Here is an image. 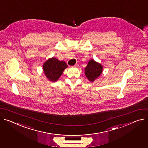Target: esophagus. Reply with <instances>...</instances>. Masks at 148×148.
I'll use <instances>...</instances> for the list:
<instances>
[{
    "label": "esophagus",
    "instance_id": "1",
    "mask_svg": "<svg viewBox=\"0 0 148 148\" xmlns=\"http://www.w3.org/2000/svg\"><path fill=\"white\" fill-rule=\"evenodd\" d=\"M78 65L77 64H75L74 65H73V67H77V66H78Z\"/></svg>",
    "mask_w": 148,
    "mask_h": 148
}]
</instances>
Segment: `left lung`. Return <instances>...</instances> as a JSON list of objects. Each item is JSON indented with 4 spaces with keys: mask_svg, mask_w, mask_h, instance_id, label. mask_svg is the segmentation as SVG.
I'll use <instances>...</instances> for the list:
<instances>
[{
    "mask_svg": "<svg viewBox=\"0 0 148 148\" xmlns=\"http://www.w3.org/2000/svg\"><path fill=\"white\" fill-rule=\"evenodd\" d=\"M102 71V65L100 63L96 62L92 59L88 61V64L85 69L84 72L86 76L89 81L93 82L101 74Z\"/></svg>",
    "mask_w": 148,
    "mask_h": 148,
    "instance_id": "obj_1",
    "label": "left lung"
}]
</instances>
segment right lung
I'll return each instance as SVG.
<instances>
[{"label":"right lung","mask_w":148,"mask_h":148,"mask_svg":"<svg viewBox=\"0 0 148 148\" xmlns=\"http://www.w3.org/2000/svg\"><path fill=\"white\" fill-rule=\"evenodd\" d=\"M68 67L64 61H59L55 57L48 59L43 65L44 72L49 81L55 82L59 79L64 70Z\"/></svg>","instance_id":"add662e5"}]
</instances>
